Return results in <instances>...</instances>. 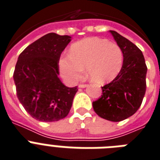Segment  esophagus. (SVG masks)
I'll return each instance as SVG.
<instances>
[{"mask_svg": "<svg viewBox=\"0 0 160 160\" xmlns=\"http://www.w3.org/2000/svg\"><path fill=\"white\" fill-rule=\"evenodd\" d=\"M85 87H87V84H79V88H85Z\"/></svg>", "mask_w": 160, "mask_h": 160, "instance_id": "34e87169", "label": "esophagus"}]
</instances>
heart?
I'll return each mask as SVG.
<instances>
[{"mask_svg":"<svg viewBox=\"0 0 160 160\" xmlns=\"http://www.w3.org/2000/svg\"><path fill=\"white\" fill-rule=\"evenodd\" d=\"M123 64V52L118 43L100 38H87L71 46L70 54L62 57V76L74 83L83 76L84 67L93 82L103 84L117 77Z\"/></svg>","mask_w":160,"mask_h":160,"instance_id":"heart-1","label":"heart"}]
</instances>
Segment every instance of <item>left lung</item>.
Instances as JSON below:
<instances>
[{
	"instance_id": "1",
	"label": "left lung",
	"mask_w": 160,
	"mask_h": 160,
	"mask_svg": "<svg viewBox=\"0 0 160 160\" xmlns=\"http://www.w3.org/2000/svg\"><path fill=\"white\" fill-rule=\"evenodd\" d=\"M109 32L122 50V67L111 83L102 87V95L93 102V108L100 118L120 122L141 107L146 89L147 67L143 53L134 43L116 31Z\"/></svg>"
}]
</instances>
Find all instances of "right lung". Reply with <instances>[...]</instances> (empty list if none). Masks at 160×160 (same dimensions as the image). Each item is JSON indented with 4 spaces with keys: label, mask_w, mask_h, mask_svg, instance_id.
<instances>
[{
    "label": "right lung",
    "mask_w": 160,
    "mask_h": 160,
    "mask_svg": "<svg viewBox=\"0 0 160 160\" xmlns=\"http://www.w3.org/2000/svg\"><path fill=\"white\" fill-rule=\"evenodd\" d=\"M68 35L49 33L28 45L18 58L14 81L17 97L32 118L51 122L68 115L77 86L69 88L58 77L61 54Z\"/></svg>",
    "instance_id": "1"
}]
</instances>
